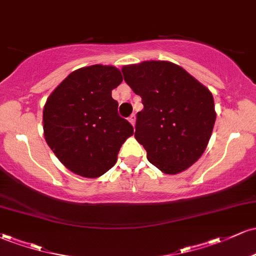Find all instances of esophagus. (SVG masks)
Masks as SVG:
<instances>
[{
	"instance_id": "esophagus-1",
	"label": "esophagus",
	"mask_w": 256,
	"mask_h": 256,
	"mask_svg": "<svg viewBox=\"0 0 256 256\" xmlns=\"http://www.w3.org/2000/svg\"><path fill=\"white\" fill-rule=\"evenodd\" d=\"M128 122H130L132 126H134V124H136V116H134V114H132L130 118H128Z\"/></svg>"
}]
</instances>
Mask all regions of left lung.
Returning <instances> with one entry per match:
<instances>
[{
    "mask_svg": "<svg viewBox=\"0 0 256 256\" xmlns=\"http://www.w3.org/2000/svg\"><path fill=\"white\" fill-rule=\"evenodd\" d=\"M122 72L144 106L137 113L134 138L149 162L166 174L192 166L207 148L216 122L212 92L170 61L126 64Z\"/></svg>",
    "mask_w": 256,
    "mask_h": 256,
    "instance_id": "left-lung-1",
    "label": "left lung"
}]
</instances>
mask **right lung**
Wrapping results in <instances>:
<instances>
[{"mask_svg": "<svg viewBox=\"0 0 256 256\" xmlns=\"http://www.w3.org/2000/svg\"><path fill=\"white\" fill-rule=\"evenodd\" d=\"M122 82L114 66L92 64L70 73L46 98L43 131L61 164L76 174L98 178L116 165L134 128L120 118L112 90Z\"/></svg>", "mask_w": 256, "mask_h": 256, "instance_id": "obj_1", "label": "right lung"}]
</instances>
